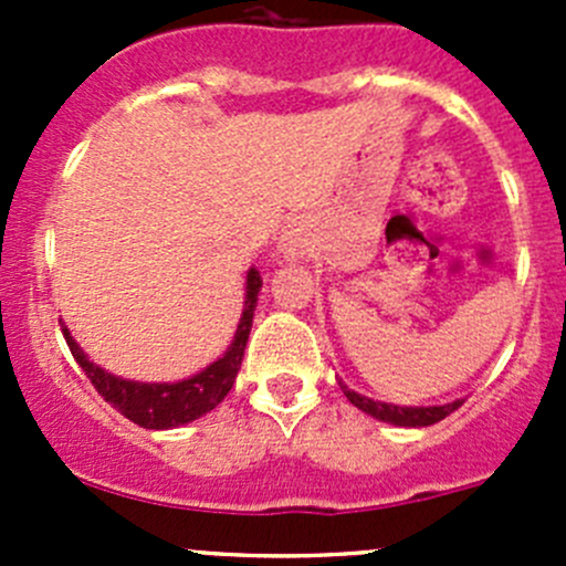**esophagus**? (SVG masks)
<instances>
[{
  "label": "esophagus",
  "mask_w": 566,
  "mask_h": 566,
  "mask_svg": "<svg viewBox=\"0 0 566 566\" xmlns=\"http://www.w3.org/2000/svg\"><path fill=\"white\" fill-rule=\"evenodd\" d=\"M284 249H287L290 254H298V241H295V238L290 235V238H287V243H284Z\"/></svg>",
  "instance_id": "34e87169"
}]
</instances>
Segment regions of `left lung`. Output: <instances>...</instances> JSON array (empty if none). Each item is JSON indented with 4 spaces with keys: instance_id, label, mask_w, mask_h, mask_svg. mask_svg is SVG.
<instances>
[{
    "instance_id": "left-lung-1",
    "label": "left lung",
    "mask_w": 566,
    "mask_h": 566,
    "mask_svg": "<svg viewBox=\"0 0 566 566\" xmlns=\"http://www.w3.org/2000/svg\"><path fill=\"white\" fill-rule=\"evenodd\" d=\"M339 389L345 391V397L356 405L358 410H364L373 419L386 421V424H397V427H430L436 421L447 419L452 410H458L465 399H452V402L443 405H394V402H380V399L364 397V394L347 389L345 384L339 380Z\"/></svg>"
}]
</instances>
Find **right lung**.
<instances>
[{
  "mask_svg": "<svg viewBox=\"0 0 566 566\" xmlns=\"http://www.w3.org/2000/svg\"><path fill=\"white\" fill-rule=\"evenodd\" d=\"M260 287V271H256V268H249L243 315L238 319L235 336H232L224 356L216 358L213 364H208L202 373L191 375V378L175 380V384H142V380H128L119 378V375H112L108 369L90 361L87 353H84L82 347L76 345V339L71 336L67 325H60L76 364L84 369L90 384L95 386V391H98L112 408H117L125 419L145 427V430H172V427H182L188 424V421L199 419V416L210 413V410L230 394L232 384H235L238 378V369H241L243 350H247Z\"/></svg>",
  "mask_w": 566,
  "mask_h": 566,
  "instance_id": "add662e5",
  "label": "right lung"
}]
</instances>
